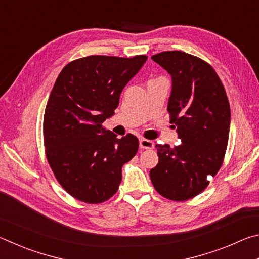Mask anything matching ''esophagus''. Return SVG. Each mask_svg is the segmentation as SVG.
Segmentation results:
<instances>
[{"label": "esophagus", "mask_w": 259, "mask_h": 259, "mask_svg": "<svg viewBox=\"0 0 259 259\" xmlns=\"http://www.w3.org/2000/svg\"><path fill=\"white\" fill-rule=\"evenodd\" d=\"M139 146L143 150H153L154 148V143L152 140H148L145 138H142L139 140Z\"/></svg>", "instance_id": "esophagus-1"}]
</instances>
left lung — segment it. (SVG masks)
<instances>
[{"instance_id": "8db88e82", "label": "left lung", "mask_w": 259, "mask_h": 259, "mask_svg": "<svg viewBox=\"0 0 259 259\" xmlns=\"http://www.w3.org/2000/svg\"><path fill=\"white\" fill-rule=\"evenodd\" d=\"M152 59L171 75L168 112L182 144L174 148L156 144L159 163L150 177L165 199L186 201L207 188L224 161L231 123L229 98L211 65L199 57L164 51Z\"/></svg>"}]
</instances>
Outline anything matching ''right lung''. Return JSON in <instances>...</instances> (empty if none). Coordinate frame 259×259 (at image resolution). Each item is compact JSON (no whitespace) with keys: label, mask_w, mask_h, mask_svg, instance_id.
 <instances>
[{"label":"right lung","mask_w":259,"mask_h":259,"mask_svg":"<svg viewBox=\"0 0 259 259\" xmlns=\"http://www.w3.org/2000/svg\"><path fill=\"white\" fill-rule=\"evenodd\" d=\"M147 56H88L59 73L43 119L46 155L55 177L73 198L97 204L119 190L122 166L138 151L137 137L117 138L103 128L120 95Z\"/></svg>","instance_id":"right-lung-1"}]
</instances>
